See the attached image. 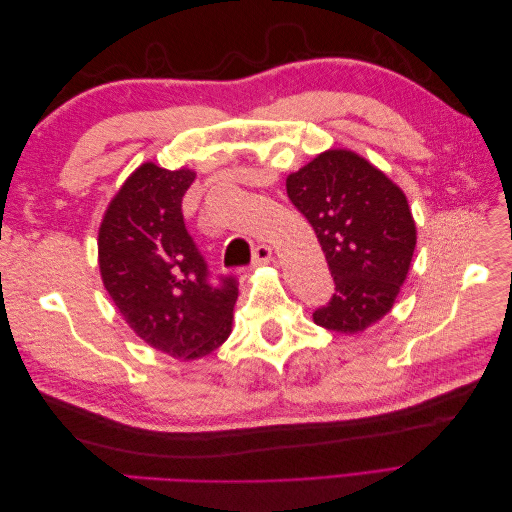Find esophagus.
<instances>
[{
  "label": "esophagus",
  "mask_w": 512,
  "mask_h": 512,
  "mask_svg": "<svg viewBox=\"0 0 512 512\" xmlns=\"http://www.w3.org/2000/svg\"><path fill=\"white\" fill-rule=\"evenodd\" d=\"M273 260V250L271 245H258L254 250V258H252V267H260V265H267V262Z\"/></svg>",
  "instance_id": "34e87169"
}]
</instances>
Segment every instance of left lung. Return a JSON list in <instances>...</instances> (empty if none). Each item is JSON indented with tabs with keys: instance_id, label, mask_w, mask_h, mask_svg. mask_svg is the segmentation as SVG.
Masks as SVG:
<instances>
[{
	"instance_id": "left-lung-1",
	"label": "left lung",
	"mask_w": 512,
	"mask_h": 512,
	"mask_svg": "<svg viewBox=\"0 0 512 512\" xmlns=\"http://www.w3.org/2000/svg\"><path fill=\"white\" fill-rule=\"evenodd\" d=\"M286 192L327 256L335 292L314 312L320 327L354 335L391 312L416 247L401 192L359 153L329 149L288 175Z\"/></svg>"
}]
</instances>
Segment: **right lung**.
I'll return each instance as SVG.
<instances>
[{"mask_svg": "<svg viewBox=\"0 0 512 512\" xmlns=\"http://www.w3.org/2000/svg\"><path fill=\"white\" fill-rule=\"evenodd\" d=\"M196 173L138 166L108 205L98 232L100 275L130 329L168 356L192 361L232 331L235 277L209 282L203 254L183 222L181 200Z\"/></svg>", "mask_w": 512, "mask_h": 512, "instance_id": "add662e5", "label": "right lung"}]
</instances>
